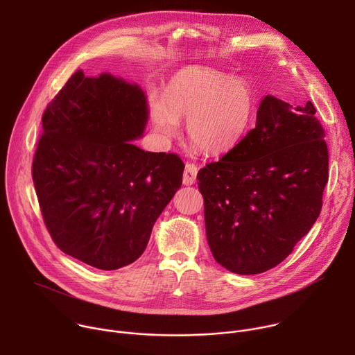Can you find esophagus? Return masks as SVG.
I'll list each match as a JSON object with an SVG mask.
<instances>
[{
	"label": "esophagus",
	"mask_w": 355,
	"mask_h": 355,
	"mask_svg": "<svg viewBox=\"0 0 355 355\" xmlns=\"http://www.w3.org/2000/svg\"><path fill=\"white\" fill-rule=\"evenodd\" d=\"M196 175H198V167L193 163H187L185 164V170L182 174V182L184 185H192L196 181Z\"/></svg>",
	"instance_id": "1"
}]
</instances>
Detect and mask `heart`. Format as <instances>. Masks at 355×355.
Listing matches in <instances>:
<instances>
[{"instance_id": "1", "label": "heart", "mask_w": 355, "mask_h": 355, "mask_svg": "<svg viewBox=\"0 0 355 355\" xmlns=\"http://www.w3.org/2000/svg\"><path fill=\"white\" fill-rule=\"evenodd\" d=\"M257 95L243 78L208 67H187L170 81L164 103L151 108L156 133L175 137L181 119L193 146L211 156L226 155L248 135L256 121Z\"/></svg>"}]
</instances>
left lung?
Returning a JSON list of instances; mask_svg holds the SVG:
<instances>
[{"instance_id": "1", "label": "left lung", "mask_w": 355, "mask_h": 355, "mask_svg": "<svg viewBox=\"0 0 355 355\" xmlns=\"http://www.w3.org/2000/svg\"><path fill=\"white\" fill-rule=\"evenodd\" d=\"M311 101L263 98L256 128L200 168L207 239L226 270L251 275L284 261L320 215L329 180L324 129Z\"/></svg>"}]
</instances>
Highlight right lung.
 <instances>
[{
    "label": "right lung",
    "instance_id": "1",
    "mask_svg": "<svg viewBox=\"0 0 355 355\" xmlns=\"http://www.w3.org/2000/svg\"><path fill=\"white\" fill-rule=\"evenodd\" d=\"M146 95L111 74L76 71L49 103L32 178L44 225L66 254L112 271L136 261L182 184L174 153H150Z\"/></svg>",
    "mask_w": 355,
    "mask_h": 355
}]
</instances>
